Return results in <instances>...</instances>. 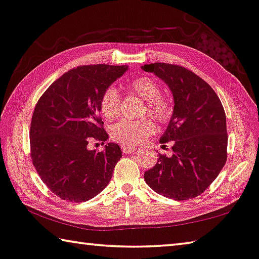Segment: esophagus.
<instances>
[{
	"label": "esophagus",
	"instance_id": "34e87169",
	"mask_svg": "<svg viewBox=\"0 0 259 259\" xmlns=\"http://www.w3.org/2000/svg\"><path fill=\"white\" fill-rule=\"evenodd\" d=\"M121 148H122V152L126 153V154H129V153H134L136 150H137V148L134 146H123V145L121 146Z\"/></svg>",
	"mask_w": 259,
	"mask_h": 259
}]
</instances>
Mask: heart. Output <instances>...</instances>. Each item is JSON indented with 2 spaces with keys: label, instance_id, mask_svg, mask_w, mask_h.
I'll return each instance as SVG.
<instances>
[{
  "label": "heart",
  "instance_id": "1",
  "mask_svg": "<svg viewBox=\"0 0 259 259\" xmlns=\"http://www.w3.org/2000/svg\"><path fill=\"white\" fill-rule=\"evenodd\" d=\"M129 93L146 100L143 114H150L160 123H166L171 119L174 108L170 100L161 95L159 83L150 76H137L125 83ZM121 97L115 88L108 87L99 100V111L108 121L120 115ZM155 131V125L150 117L139 120H121L111 126V137L124 145H135L145 140Z\"/></svg>",
  "mask_w": 259,
  "mask_h": 259
}]
</instances>
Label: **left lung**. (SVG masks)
Segmentation results:
<instances>
[{"instance_id": "1", "label": "left lung", "mask_w": 259, "mask_h": 259, "mask_svg": "<svg viewBox=\"0 0 259 259\" xmlns=\"http://www.w3.org/2000/svg\"><path fill=\"white\" fill-rule=\"evenodd\" d=\"M163 80L174 95V114L160 143H172V155L144 174L147 185L165 198L190 200L207 190L227 159L224 107L199 75L179 65L154 63L142 67Z\"/></svg>"}]
</instances>
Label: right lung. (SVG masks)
<instances>
[{
  "instance_id": "obj_1",
  "label": "right lung",
  "mask_w": 259,
  "mask_h": 259,
  "mask_svg": "<svg viewBox=\"0 0 259 259\" xmlns=\"http://www.w3.org/2000/svg\"><path fill=\"white\" fill-rule=\"evenodd\" d=\"M128 66L84 65L69 69L52 83L35 105L29 129L30 157L41 181L58 198L84 202L99 194L121 159L117 144H104L108 135L99 115L105 90Z\"/></svg>"
}]
</instances>
